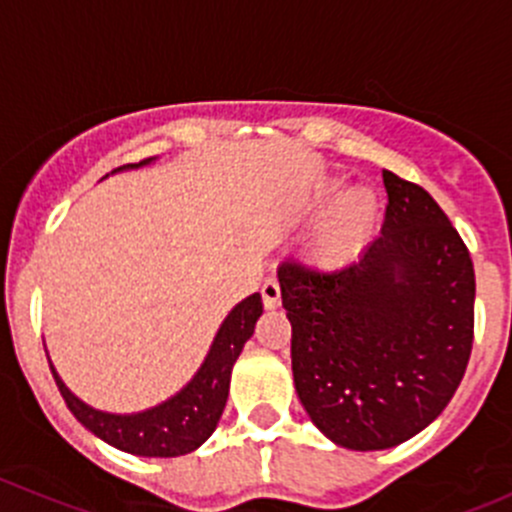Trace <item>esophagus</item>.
I'll list each match as a JSON object with an SVG mask.
<instances>
[{
	"mask_svg": "<svg viewBox=\"0 0 512 512\" xmlns=\"http://www.w3.org/2000/svg\"><path fill=\"white\" fill-rule=\"evenodd\" d=\"M262 302H265L267 309H275L280 307L282 302V292H280V282L275 280V277H267L265 285H262Z\"/></svg>",
	"mask_w": 512,
	"mask_h": 512,
	"instance_id": "obj_1",
	"label": "esophagus"
}]
</instances>
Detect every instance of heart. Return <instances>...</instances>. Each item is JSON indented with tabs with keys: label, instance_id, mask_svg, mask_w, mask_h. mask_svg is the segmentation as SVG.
<instances>
[{
	"label": "heart",
	"instance_id": "b5f03b06",
	"mask_svg": "<svg viewBox=\"0 0 512 512\" xmlns=\"http://www.w3.org/2000/svg\"><path fill=\"white\" fill-rule=\"evenodd\" d=\"M334 193V185L322 190ZM379 223V200L369 188H352L339 195L324 215L309 240V257L314 265L337 270L349 265L364 252Z\"/></svg>",
	"mask_w": 512,
	"mask_h": 512
}]
</instances>
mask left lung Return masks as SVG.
Returning a JSON list of instances; mask_svg holds the SVG:
<instances>
[{"label": "left lung", "instance_id": "obj_1", "mask_svg": "<svg viewBox=\"0 0 512 512\" xmlns=\"http://www.w3.org/2000/svg\"><path fill=\"white\" fill-rule=\"evenodd\" d=\"M381 235L352 265L277 270L292 324L294 389L337 446L409 441L448 406L473 349L476 272L448 215L384 170Z\"/></svg>", "mask_w": 512, "mask_h": 512}]
</instances>
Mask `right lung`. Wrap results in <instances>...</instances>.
<instances>
[{"label": "right lung", "mask_w": 512, "mask_h": 512, "mask_svg": "<svg viewBox=\"0 0 512 512\" xmlns=\"http://www.w3.org/2000/svg\"><path fill=\"white\" fill-rule=\"evenodd\" d=\"M153 158L141 163L123 165V168H141L151 163ZM118 168V170H123ZM262 314L260 292L242 299L235 309L220 324L218 334L213 339L208 356L198 374L190 379L185 389H180L173 399L141 411V414H106V411L91 409L89 404L71 394L64 381L59 379L56 369L51 366L56 386L64 396L69 411L89 428L101 441L111 443L113 448L133 453V456L146 458H175L195 451L210 438V433L218 426L220 416L227 404V391H230V374L237 356L247 339L255 332V324Z\"/></svg>", "instance_id": "1"}]
</instances>
